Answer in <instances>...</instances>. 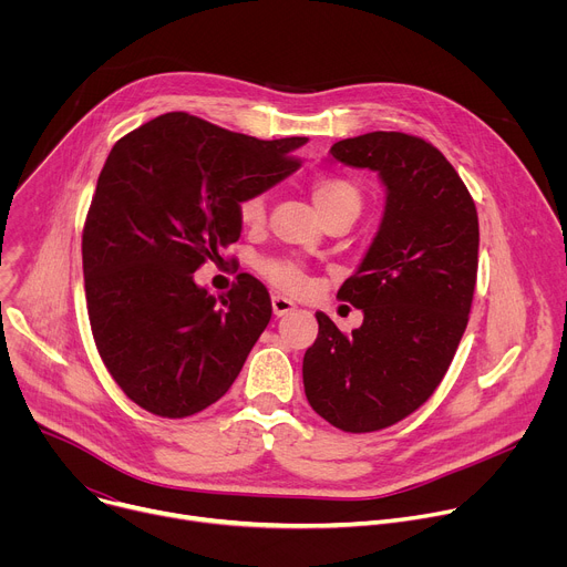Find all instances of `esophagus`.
Listing matches in <instances>:
<instances>
[{
  "label": "esophagus",
  "instance_id": "34e87169",
  "mask_svg": "<svg viewBox=\"0 0 567 567\" xmlns=\"http://www.w3.org/2000/svg\"><path fill=\"white\" fill-rule=\"evenodd\" d=\"M271 309L280 318V316H285V313H289L293 309V302L289 298H285V296H271Z\"/></svg>",
  "mask_w": 567,
  "mask_h": 567
}]
</instances>
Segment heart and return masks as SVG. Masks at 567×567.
<instances>
[{"label": "heart", "mask_w": 567, "mask_h": 567, "mask_svg": "<svg viewBox=\"0 0 567 567\" xmlns=\"http://www.w3.org/2000/svg\"><path fill=\"white\" fill-rule=\"evenodd\" d=\"M311 199L320 217L330 213H350L357 217L363 206V190L348 177H320L311 184ZM267 193H249L239 199L237 215L245 224H262L267 217ZM265 274L278 289L289 293H298L307 285V276L296 262H269L265 265Z\"/></svg>", "instance_id": "1"}]
</instances>
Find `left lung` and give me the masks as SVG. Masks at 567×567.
<instances>
[{"label": "left lung", "mask_w": 567, "mask_h": 567, "mask_svg": "<svg viewBox=\"0 0 567 567\" xmlns=\"http://www.w3.org/2000/svg\"><path fill=\"white\" fill-rule=\"evenodd\" d=\"M330 154L379 173L385 210L363 262L339 289L363 311V326L346 337L316 311L302 383L322 420L372 433L415 413L455 357L477 278V213L446 156L420 136L368 132Z\"/></svg>", "instance_id": "1"}]
</instances>
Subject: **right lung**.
<instances>
[{
    "label": "right lung",
    "instance_id": "1",
    "mask_svg": "<svg viewBox=\"0 0 567 567\" xmlns=\"http://www.w3.org/2000/svg\"><path fill=\"white\" fill-rule=\"evenodd\" d=\"M307 136L260 141L186 112L118 138L83 230L92 334L121 390L152 415L190 417L233 385L269 326L260 280L210 296L195 271L239 237V199L293 171Z\"/></svg>",
    "mask_w": 567,
    "mask_h": 567
}]
</instances>
